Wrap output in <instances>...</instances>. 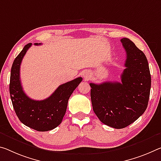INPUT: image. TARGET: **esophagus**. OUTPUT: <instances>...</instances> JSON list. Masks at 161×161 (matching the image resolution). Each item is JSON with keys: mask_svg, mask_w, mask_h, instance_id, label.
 I'll list each match as a JSON object with an SVG mask.
<instances>
[{"mask_svg": "<svg viewBox=\"0 0 161 161\" xmlns=\"http://www.w3.org/2000/svg\"><path fill=\"white\" fill-rule=\"evenodd\" d=\"M83 76H84V77H85V79H89V78H90V75H89V74L86 73V72L84 74Z\"/></svg>", "mask_w": 161, "mask_h": 161, "instance_id": "obj_1", "label": "esophagus"}]
</instances>
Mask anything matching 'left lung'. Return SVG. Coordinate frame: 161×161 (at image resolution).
Wrapping results in <instances>:
<instances>
[{
  "mask_svg": "<svg viewBox=\"0 0 161 161\" xmlns=\"http://www.w3.org/2000/svg\"><path fill=\"white\" fill-rule=\"evenodd\" d=\"M120 41L127 55L122 82L90 84L94 113L103 123L116 129L130 125L144 113L151 86L145 53L129 39L123 38Z\"/></svg>",
  "mask_w": 161,
  "mask_h": 161,
  "instance_id": "1",
  "label": "left lung"
}]
</instances>
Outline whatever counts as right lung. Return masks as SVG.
Returning <instances> with one entry per match:
<instances>
[{
  "label": "right lung",
  "instance_id": "1",
  "mask_svg": "<svg viewBox=\"0 0 161 161\" xmlns=\"http://www.w3.org/2000/svg\"><path fill=\"white\" fill-rule=\"evenodd\" d=\"M31 45V43L25 45L14 61L10 78V95L20 121L30 128L45 132L54 129L61 124L67 110L69 99L82 81V78L78 77L61 85L52 95L44 100L31 99L23 90L20 80V67L23 58Z\"/></svg>",
  "mask_w": 161,
  "mask_h": 161
}]
</instances>
